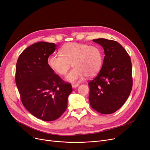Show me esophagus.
Segmentation results:
<instances>
[{"label": "esophagus", "instance_id": "34e87169", "mask_svg": "<svg viewBox=\"0 0 150 150\" xmlns=\"http://www.w3.org/2000/svg\"><path fill=\"white\" fill-rule=\"evenodd\" d=\"M78 86H79V83H73V84H72V87L73 88H75Z\"/></svg>", "mask_w": 150, "mask_h": 150}]
</instances>
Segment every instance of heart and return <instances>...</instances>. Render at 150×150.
<instances>
[{"mask_svg": "<svg viewBox=\"0 0 150 150\" xmlns=\"http://www.w3.org/2000/svg\"><path fill=\"white\" fill-rule=\"evenodd\" d=\"M60 55H50L47 64L55 73L64 76L71 67H74L67 76V81L76 82L86 76L93 77L102 68L103 52L100 47L79 42L65 44L60 50Z\"/></svg>", "mask_w": 150, "mask_h": 150, "instance_id": "obj_1", "label": "heart"}]
</instances>
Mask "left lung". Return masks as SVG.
Masks as SVG:
<instances>
[{"mask_svg": "<svg viewBox=\"0 0 150 150\" xmlns=\"http://www.w3.org/2000/svg\"><path fill=\"white\" fill-rule=\"evenodd\" d=\"M102 46L105 57L97 76L88 83V100L93 109L103 115L116 112L129 97L132 88L131 59L117 42L93 39Z\"/></svg>", "mask_w": 150, "mask_h": 150, "instance_id": "1", "label": "left lung"}]
</instances>
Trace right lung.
Wrapping results in <instances>:
<instances>
[{
  "label": "right lung",
  "mask_w": 150,
  "mask_h": 150,
  "mask_svg": "<svg viewBox=\"0 0 150 150\" xmlns=\"http://www.w3.org/2000/svg\"><path fill=\"white\" fill-rule=\"evenodd\" d=\"M56 47L54 43H35L21 53L16 63L15 82L21 102L33 116L45 121L63 115L73 91L71 83L64 82L48 66V57Z\"/></svg>",
  "instance_id": "add662e5"
}]
</instances>
